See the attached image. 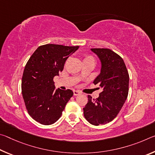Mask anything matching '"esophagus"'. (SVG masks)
Wrapping results in <instances>:
<instances>
[{"instance_id":"1","label":"esophagus","mask_w":155,"mask_h":155,"mask_svg":"<svg viewBox=\"0 0 155 155\" xmlns=\"http://www.w3.org/2000/svg\"><path fill=\"white\" fill-rule=\"evenodd\" d=\"M73 92H74V96L79 95V94H81V91H78V90H74V91H73Z\"/></svg>"}]
</instances>
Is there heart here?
Segmentation results:
<instances>
[{"instance_id":"heart-1","label":"heart","mask_w":155,"mask_h":155,"mask_svg":"<svg viewBox=\"0 0 155 155\" xmlns=\"http://www.w3.org/2000/svg\"><path fill=\"white\" fill-rule=\"evenodd\" d=\"M94 61V58L91 55H89V54H85L84 55V59L83 61Z\"/></svg>"}]
</instances>
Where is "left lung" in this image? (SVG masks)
<instances>
[{"mask_svg":"<svg viewBox=\"0 0 155 155\" xmlns=\"http://www.w3.org/2000/svg\"><path fill=\"white\" fill-rule=\"evenodd\" d=\"M101 61L100 74L94 81L103 91L96 99L88 95L87 103L83 108L85 119L98 126L111 122L119 114L128 94L129 75L124 60L108 48H91Z\"/></svg>","mask_w":155,"mask_h":155,"instance_id":"1","label":"left lung"}]
</instances>
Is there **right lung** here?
Masks as SVG:
<instances>
[{
  "mask_svg": "<svg viewBox=\"0 0 155 155\" xmlns=\"http://www.w3.org/2000/svg\"><path fill=\"white\" fill-rule=\"evenodd\" d=\"M58 44L39 46L25 65L22 78V94L28 114L44 125L54 124L61 116L71 90H55L53 78L64 70L69 56L78 48Z\"/></svg>",
  "mask_w": 155,
  "mask_h": 155,
  "instance_id": "right-lung-1",
  "label": "right lung"
}]
</instances>
